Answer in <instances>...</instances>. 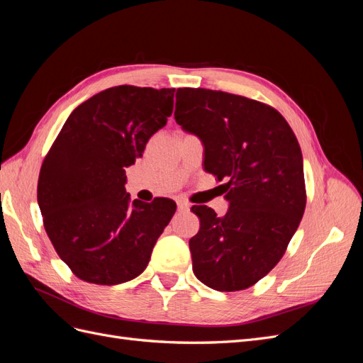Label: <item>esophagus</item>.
Listing matches in <instances>:
<instances>
[{
	"mask_svg": "<svg viewBox=\"0 0 363 363\" xmlns=\"http://www.w3.org/2000/svg\"><path fill=\"white\" fill-rule=\"evenodd\" d=\"M189 207H191V204L189 203H186V201H179V211H189Z\"/></svg>",
	"mask_w": 363,
	"mask_h": 363,
	"instance_id": "1",
	"label": "esophagus"
}]
</instances>
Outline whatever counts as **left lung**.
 <instances>
[{
	"mask_svg": "<svg viewBox=\"0 0 363 363\" xmlns=\"http://www.w3.org/2000/svg\"><path fill=\"white\" fill-rule=\"evenodd\" d=\"M174 118L204 145V169L225 180L228 211L194 206L192 269L206 286L247 289L277 265L304 213L303 156L276 108L250 98L183 87Z\"/></svg>",
	"mask_w": 363,
	"mask_h": 363,
	"instance_id": "left-lung-1",
	"label": "left lung"
}]
</instances>
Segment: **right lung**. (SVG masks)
Wrapping results in <instances>:
<instances>
[{
	"label": "right lung",
	"instance_id": "obj_1",
	"mask_svg": "<svg viewBox=\"0 0 363 363\" xmlns=\"http://www.w3.org/2000/svg\"><path fill=\"white\" fill-rule=\"evenodd\" d=\"M175 89L115 86L74 108L42 163L38 203L59 257L80 280L125 283L148 265L175 203H130L125 168L167 124Z\"/></svg>",
	"mask_w": 363,
	"mask_h": 363
}]
</instances>
